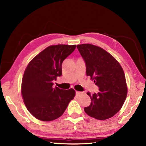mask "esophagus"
Wrapping results in <instances>:
<instances>
[{
    "label": "esophagus",
    "mask_w": 146,
    "mask_h": 146,
    "mask_svg": "<svg viewBox=\"0 0 146 146\" xmlns=\"http://www.w3.org/2000/svg\"><path fill=\"white\" fill-rule=\"evenodd\" d=\"M81 94H82V92H80V91H76V96H80Z\"/></svg>",
    "instance_id": "esophagus-1"
}]
</instances>
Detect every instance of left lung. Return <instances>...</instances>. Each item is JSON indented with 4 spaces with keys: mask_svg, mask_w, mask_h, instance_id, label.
I'll return each instance as SVG.
<instances>
[{
    "mask_svg": "<svg viewBox=\"0 0 146 146\" xmlns=\"http://www.w3.org/2000/svg\"><path fill=\"white\" fill-rule=\"evenodd\" d=\"M84 60L86 75L99 88L97 93L87 94L91 102L84 111L91 117L106 120L119 111L126 98L124 72L118 62L104 49L90 44L76 46Z\"/></svg>",
    "mask_w": 146,
    "mask_h": 146,
    "instance_id": "obj_1",
    "label": "left lung"
}]
</instances>
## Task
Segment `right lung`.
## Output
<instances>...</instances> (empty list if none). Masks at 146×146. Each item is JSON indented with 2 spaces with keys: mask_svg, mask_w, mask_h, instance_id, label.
Here are the masks:
<instances>
[{
  "mask_svg": "<svg viewBox=\"0 0 146 146\" xmlns=\"http://www.w3.org/2000/svg\"><path fill=\"white\" fill-rule=\"evenodd\" d=\"M75 45L49 46L27 66L22 80V96L29 112L42 121H52L62 115L73 99V89L53 87V80L62 75V64Z\"/></svg>",
  "mask_w": 146,
  "mask_h": 146,
  "instance_id": "add662e5",
  "label": "right lung"
}]
</instances>
